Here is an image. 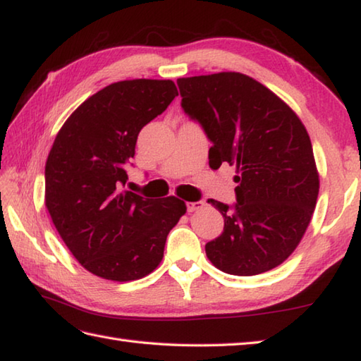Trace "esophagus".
I'll return each mask as SVG.
<instances>
[{"label":"esophagus","instance_id":"1","mask_svg":"<svg viewBox=\"0 0 361 361\" xmlns=\"http://www.w3.org/2000/svg\"><path fill=\"white\" fill-rule=\"evenodd\" d=\"M204 202L202 201H195V202H187V210L188 212H196V210L202 209Z\"/></svg>","mask_w":361,"mask_h":361}]
</instances>
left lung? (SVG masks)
<instances>
[{
	"instance_id": "left-lung-1",
	"label": "left lung",
	"mask_w": 361,
	"mask_h": 361,
	"mask_svg": "<svg viewBox=\"0 0 361 361\" xmlns=\"http://www.w3.org/2000/svg\"><path fill=\"white\" fill-rule=\"evenodd\" d=\"M182 108L212 142L209 165H235L233 206L219 209L221 235L206 243L224 274L259 275L284 262L300 243L319 193L308 132L297 114L259 81L239 72L179 78Z\"/></svg>"
}]
</instances>
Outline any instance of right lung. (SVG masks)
I'll return each instance as SVG.
<instances>
[{
    "mask_svg": "<svg viewBox=\"0 0 361 361\" xmlns=\"http://www.w3.org/2000/svg\"><path fill=\"white\" fill-rule=\"evenodd\" d=\"M171 80H126L85 100L61 127L45 163V206L83 267L111 281L146 276L163 257L185 202L122 192L142 127L166 110Z\"/></svg>",
    "mask_w": 361,
    "mask_h": 361,
    "instance_id": "add662e5",
    "label": "right lung"
}]
</instances>
